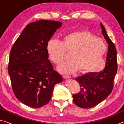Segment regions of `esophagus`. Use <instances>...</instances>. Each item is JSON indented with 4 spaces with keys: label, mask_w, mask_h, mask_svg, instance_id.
Segmentation results:
<instances>
[{
    "label": "esophagus",
    "mask_w": 124,
    "mask_h": 124,
    "mask_svg": "<svg viewBox=\"0 0 124 124\" xmlns=\"http://www.w3.org/2000/svg\"><path fill=\"white\" fill-rule=\"evenodd\" d=\"M63 78L64 79H70V75H63Z\"/></svg>",
    "instance_id": "esophagus-1"
}]
</instances>
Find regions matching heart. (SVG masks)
<instances>
[{
  "mask_svg": "<svg viewBox=\"0 0 124 124\" xmlns=\"http://www.w3.org/2000/svg\"><path fill=\"white\" fill-rule=\"evenodd\" d=\"M106 49L102 40L82 31L67 34L61 41L50 40L47 46L50 59L57 64L64 61L66 51L70 53V60L58 67L62 73H72L78 69L81 72L100 70L104 64L102 57Z\"/></svg>",
  "mask_w": 124,
  "mask_h": 124,
  "instance_id": "b5f03b06",
  "label": "heart"
}]
</instances>
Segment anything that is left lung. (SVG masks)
Segmentation results:
<instances>
[{"instance_id": "1", "label": "left lung", "mask_w": 124, "mask_h": 124, "mask_svg": "<svg viewBox=\"0 0 124 124\" xmlns=\"http://www.w3.org/2000/svg\"><path fill=\"white\" fill-rule=\"evenodd\" d=\"M100 26L102 34L108 44L106 65L100 72L88 73L76 78L80 85V91L73 95V102L82 108L93 107L110 95L117 72L116 48L101 23Z\"/></svg>"}]
</instances>
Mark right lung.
I'll use <instances>...</instances> for the list:
<instances>
[{
    "instance_id": "obj_1",
    "label": "right lung",
    "mask_w": 124,
    "mask_h": 124,
    "mask_svg": "<svg viewBox=\"0 0 124 124\" xmlns=\"http://www.w3.org/2000/svg\"><path fill=\"white\" fill-rule=\"evenodd\" d=\"M62 22L40 20L25 27L10 52L8 73L16 98L26 106L40 108L51 100L54 85L63 78L54 70L47 46Z\"/></svg>"
}]
</instances>
